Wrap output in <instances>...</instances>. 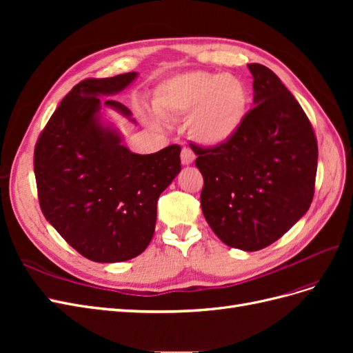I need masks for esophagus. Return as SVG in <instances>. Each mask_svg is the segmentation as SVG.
<instances>
[{
	"instance_id": "34e87169",
	"label": "esophagus",
	"mask_w": 353,
	"mask_h": 353,
	"mask_svg": "<svg viewBox=\"0 0 353 353\" xmlns=\"http://www.w3.org/2000/svg\"><path fill=\"white\" fill-rule=\"evenodd\" d=\"M194 159H196L194 153L191 152L190 148L184 147L183 152H181V162H183V165H191L194 162Z\"/></svg>"
}]
</instances>
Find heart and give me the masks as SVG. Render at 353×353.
Wrapping results in <instances>:
<instances>
[{
	"label": "heart",
	"mask_w": 353,
	"mask_h": 353,
	"mask_svg": "<svg viewBox=\"0 0 353 353\" xmlns=\"http://www.w3.org/2000/svg\"><path fill=\"white\" fill-rule=\"evenodd\" d=\"M248 85L236 74L191 70L160 82L153 105L160 117H187L188 137L201 147L216 148L239 134L249 112Z\"/></svg>",
	"instance_id": "b5f03b06"
}]
</instances>
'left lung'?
Masks as SVG:
<instances>
[{"label":"left lung","instance_id":"left-lung-1","mask_svg":"<svg viewBox=\"0 0 353 353\" xmlns=\"http://www.w3.org/2000/svg\"><path fill=\"white\" fill-rule=\"evenodd\" d=\"M254 108L239 134L216 148L191 147L203 175L200 203L212 231L230 248L261 250L283 237L314 199L316 138L301 104L259 63Z\"/></svg>","mask_w":353,"mask_h":353}]
</instances>
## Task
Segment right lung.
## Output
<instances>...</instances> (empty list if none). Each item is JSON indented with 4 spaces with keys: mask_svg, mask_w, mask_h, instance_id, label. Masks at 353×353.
Listing matches in <instances>:
<instances>
[{
    "mask_svg": "<svg viewBox=\"0 0 353 353\" xmlns=\"http://www.w3.org/2000/svg\"><path fill=\"white\" fill-rule=\"evenodd\" d=\"M137 72L74 85L41 132L34 154L46 219L85 258L123 262L150 244L157 200L181 170V147L137 154L101 122V105L135 123L122 103L101 95L125 90Z\"/></svg>",
    "mask_w": 353,
    "mask_h": 353,
    "instance_id": "1",
    "label": "right lung"
}]
</instances>
